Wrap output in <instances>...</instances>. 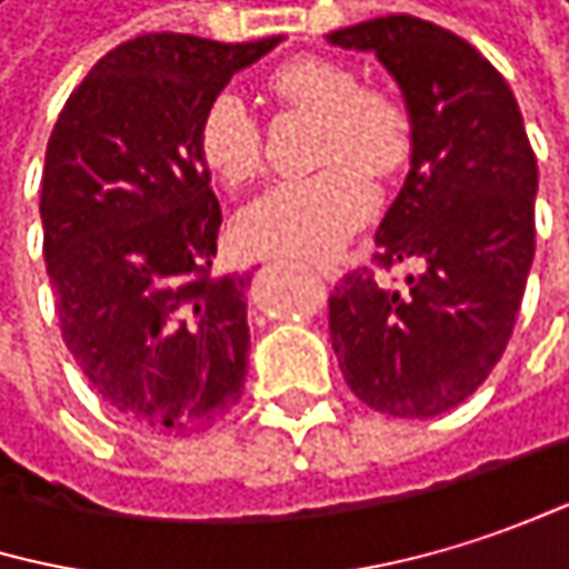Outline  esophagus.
<instances>
[{
	"label": "esophagus",
	"mask_w": 569,
	"mask_h": 569,
	"mask_svg": "<svg viewBox=\"0 0 569 569\" xmlns=\"http://www.w3.org/2000/svg\"><path fill=\"white\" fill-rule=\"evenodd\" d=\"M317 272H320L323 279H337V266H323V262H317Z\"/></svg>",
	"instance_id": "esophagus-1"
}]
</instances>
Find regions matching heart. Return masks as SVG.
Returning <instances> with one entry per match:
<instances>
[{
	"mask_svg": "<svg viewBox=\"0 0 569 569\" xmlns=\"http://www.w3.org/2000/svg\"><path fill=\"white\" fill-rule=\"evenodd\" d=\"M279 106L317 112L313 176L269 186L236 216V239L262 256H327L357 232L377 206L370 176L397 179L413 156V119L400 96L360 86L340 59L300 56L269 76ZM196 156L226 186L262 172L266 136L236 89H216L196 116Z\"/></svg>",
	"mask_w": 569,
	"mask_h": 569,
	"instance_id": "1",
	"label": "heart"
}]
</instances>
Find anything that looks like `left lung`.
Returning a JSON list of instances; mask_svg holds the SVG:
<instances>
[{
  "label": "left lung",
  "mask_w": 569,
  "mask_h": 569,
  "mask_svg": "<svg viewBox=\"0 0 569 569\" xmlns=\"http://www.w3.org/2000/svg\"><path fill=\"white\" fill-rule=\"evenodd\" d=\"M377 52L413 119L410 176L387 209L380 262L417 259L407 290L370 269L330 297V340L373 410L423 420L463 403L513 333L533 262L537 156L507 79L460 36L387 16L327 36Z\"/></svg>",
  "instance_id": "1"
}]
</instances>
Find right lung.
<instances>
[{"label": "right lung", "instance_id": "1", "mask_svg": "<svg viewBox=\"0 0 569 569\" xmlns=\"http://www.w3.org/2000/svg\"><path fill=\"white\" fill-rule=\"evenodd\" d=\"M279 42L136 36L92 66L52 126L39 216L62 340L136 427L196 433L242 397L249 276H209L222 212L196 116Z\"/></svg>", "mask_w": 569, "mask_h": 569}]
</instances>
